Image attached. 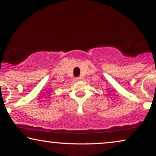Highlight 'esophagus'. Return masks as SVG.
I'll return each instance as SVG.
<instances>
[{
  "label": "esophagus",
  "instance_id": "obj_1",
  "mask_svg": "<svg viewBox=\"0 0 156 156\" xmlns=\"http://www.w3.org/2000/svg\"><path fill=\"white\" fill-rule=\"evenodd\" d=\"M80 80V78H74V80L75 81H79V80Z\"/></svg>",
  "mask_w": 156,
  "mask_h": 156
}]
</instances>
